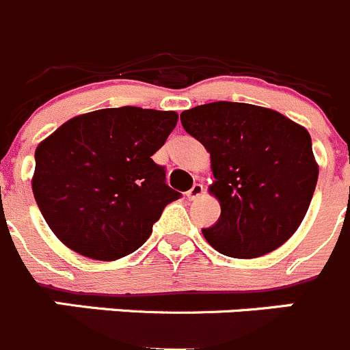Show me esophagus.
I'll use <instances>...</instances> for the list:
<instances>
[{"label": "esophagus", "mask_w": 350, "mask_h": 350, "mask_svg": "<svg viewBox=\"0 0 350 350\" xmlns=\"http://www.w3.org/2000/svg\"><path fill=\"white\" fill-rule=\"evenodd\" d=\"M203 192H204V187L201 184H194L191 187V191L185 192V196H187L189 201H194L198 200L200 196H203Z\"/></svg>", "instance_id": "obj_1"}]
</instances>
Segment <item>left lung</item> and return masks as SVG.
I'll use <instances>...</instances> for the list:
<instances>
[{"mask_svg": "<svg viewBox=\"0 0 350 350\" xmlns=\"http://www.w3.org/2000/svg\"><path fill=\"white\" fill-rule=\"evenodd\" d=\"M210 152L220 219L203 236L217 252L256 258L280 248L309 210L319 166L309 131L281 112L243 102H211L180 114Z\"/></svg>", "mask_w": 350, "mask_h": 350, "instance_id": "obj_1", "label": "left lung"}]
</instances>
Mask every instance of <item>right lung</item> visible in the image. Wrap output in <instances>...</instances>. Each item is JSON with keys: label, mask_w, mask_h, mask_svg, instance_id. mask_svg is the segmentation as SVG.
<instances>
[{"label": "right lung", "mask_w": 350, "mask_h": 350, "mask_svg": "<svg viewBox=\"0 0 350 350\" xmlns=\"http://www.w3.org/2000/svg\"><path fill=\"white\" fill-rule=\"evenodd\" d=\"M177 121L175 111L98 109L40 142L34 200L67 248L111 262L147 241L166 204L180 198L152 161Z\"/></svg>", "instance_id": "right-lung-1"}]
</instances>
